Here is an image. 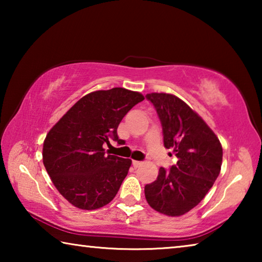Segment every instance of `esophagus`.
I'll return each instance as SVG.
<instances>
[{
  "label": "esophagus",
  "instance_id": "1",
  "mask_svg": "<svg viewBox=\"0 0 262 262\" xmlns=\"http://www.w3.org/2000/svg\"><path fill=\"white\" fill-rule=\"evenodd\" d=\"M142 165V162H139V161H133V166H134L135 168L139 167Z\"/></svg>",
  "mask_w": 262,
  "mask_h": 262
}]
</instances>
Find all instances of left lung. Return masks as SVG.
Segmentation results:
<instances>
[{"instance_id": "8db88e82", "label": "left lung", "mask_w": 262, "mask_h": 262, "mask_svg": "<svg viewBox=\"0 0 262 262\" xmlns=\"http://www.w3.org/2000/svg\"><path fill=\"white\" fill-rule=\"evenodd\" d=\"M158 114L164 147L173 149L178 162L159 168L157 179L145 185L149 206L161 214L181 216L201 202L220 174L223 149L207 123L189 106L170 94L145 96Z\"/></svg>"}]
</instances>
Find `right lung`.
Listing matches in <instances>:
<instances>
[{
	"mask_svg": "<svg viewBox=\"0 0 262 262\" xmlns=\"http://www.w3.org/2000/svg\"><path fill=\"white\" fill-rule=\"evenodd\" d=\"M143 99L140 92L123 88L91 92L48 132L43 165L56 189L73 206L98 209L117 195L132 161L106 155L104 145H110V139L120 141L119 123Z\"/></svg>",
	"mask_w": 262,
	"mask_h": 262,
	"instance_id": "add662e5",
	"label": "right lung"
}]
</instances>
